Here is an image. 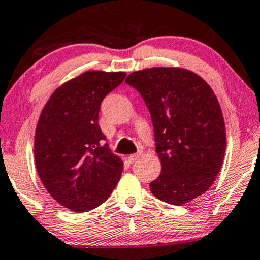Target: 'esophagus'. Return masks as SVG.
<instances>
[{"mask_svg": "<svg viewBox=\"0 0 260 260\" xmlns=\"http://www.w3.org/2000/svg\"><path fill=\"white\" fill-rule=\"evenodd\" d=\"M140 156H141V154H140L139 152L138 153H133V154H130L129 157H127V159H129V162H135L136 159H139L140 158Z\"/></svg>", "mask_w": 260, "mask_h": 260, "instance_id": "esophagus-1", "label": "esophagus"}]
</instances>
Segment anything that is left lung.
I'll use <instances>...</instances> for the list:
<instances>
[{
  "label": "left lung",
  "mask_w": 260,
  "mask_h": 260,
  "mask_svg": "<svg viewBox=\"0 0 260 260\" xmlns=\"http://www.w3.org/2000/svg\"><path fill=\"white\" fill-rule=\"evenodd\" d=\"M125 82L144 98L152 119L162 171L150 189L159 200L184 205L212 185L222 166L226 127L205 80L180 67H151Z\"/></svg>",
  "instance_id": "left-lung-1"
}]
</instances>
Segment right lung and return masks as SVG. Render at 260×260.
<instances>
[{
  "instance_id": "1",
  "label": "right lung",
  "mask_w": 260,
  "mask_h": 260,
  "mask_svg": "<svg viewBox=\"0 0 260 260\" xmlns=\"http://www.w3.org/2000/svg\"><path fill=\"white\" fill-rule=\"evenodd\" d=\"M125 72L87 71L55 89L43 108L34 161L43 185L60 205L84 212L103 204L121 177L120 157L103 145L101 103Z\"/></svg>"
}]
</instances>
